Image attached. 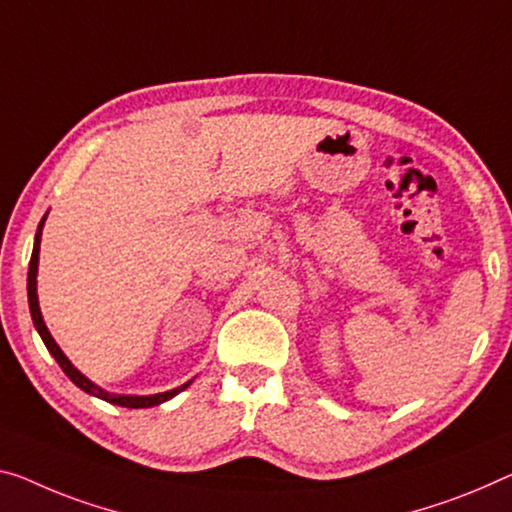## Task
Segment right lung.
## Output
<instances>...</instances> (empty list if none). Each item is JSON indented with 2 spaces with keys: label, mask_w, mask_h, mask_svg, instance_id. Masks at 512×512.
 Instances as JSON below:
<instances>
[{
  "label": "right lung",
  "mask_w": 512,
  "mask_h": 512,
  "mask_svg": "<svg viewBox=\"0 0 512 512\" xmlns=\"http://www.w3.org/2000/svg\"><path fill=\"white\" fill-rule=\"evenodd\" d=\"M41 229H43V222L38 226V233H36V240H34V251H31V261H29V274H27V295H29V311H31V320H34V325L38 329V334H41L45 348L52 352V357L57 359V364L61 366V371H64L70 380H73L77 387L82 391L91 393V396H98L102 400H107V403L112 405H121V407H153V405H160L164 400L174 398L176 393H180L183 389L190 387V382H185L183 387H176L171 391H164V393H155V396H116V393H109V391H102L100 387H96L91 380H86V377L77 371V368L70 364L68 357L61 352V348L57 343H54V338L47 332L43 316H41V309H38V295H36V272H38V247H41Z\"/></svg>",
  "instance_id": "obj_1"
}]
</instances>
